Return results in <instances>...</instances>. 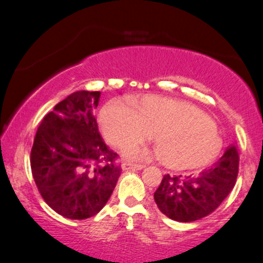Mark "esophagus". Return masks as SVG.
<instances>
[{
    "label": "esophagus",
    "instance_id": "esophagus-1",
    "mask_svg": "<svg viewBox=\"0 0 263 263\" xmlns=\"http://www.w3.org/2000/svg\"><path fill=\"white\" fill-rule=\"evenodd\" d=\"M121 167L122 170H142L145 166L140 164H133V163H128V161H124V163H122Z\"/></svg>",
    "mask_w": 263,
    "mask_h": 263
}]
</instances>
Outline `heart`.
Returning <instances> with one entry per match:
<instances>
[{
    "mask_svg": "<svg viewBox=\"0 0 263 263\" xmlns=\"http://www.w3.org/2000/svg\"><path fill=\"white\" fill-rule=\"evenodd\" d=\"M132 107L111 102L100 111V128L111 146L127 148L153 134L160 160L175 168L199 166L218 153L220 138L217 127L192 104L147 95L132 100ZM125 156L142 159L147 153L133 147L125 151Z\"/></svg>",
    "mask_w": 263,
    "mask_h": 263,
    "instance_id": "b5f03b06",
    "label": "heart"
}]
</instances>
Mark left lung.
<instances>
[{
  "mask_svg": "<svg viewBox=\"0 0 263 263\" xmlns=\"http://www.w3.org/2000/svg\"><path fill=\"white\" fill-rule=\"evenodd\" d=\"M238 165V152L235 146H230L217 163L199 175H165L154 193V201L161 213L172 220H199L217 210L231 192Z\"/></svg>",
  "mask_w": 263,
  "mask_h": 263,
  "instance_id": "8db88e82",
  "label": "left lung"
}]
</instances>
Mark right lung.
<instances>
[{
    "label": "right lung",
    "instance_id": "right-lung-1",
    "mask_svg": "<svg viewBox=\"0 0 263 263\" xmlns=\"http://www.w3.org/2000/svg\"><path fill=\"white\" fill-rule=\"evenodd\" d=\"M100 92L77 91L43 118L31 151L34 182L46 203L64 218L81 220L102 211L121 167L98 132L93 110Z\"/></svg>",
    "mask_w": 263,
    "mask_h": 263
}]
</instances>
